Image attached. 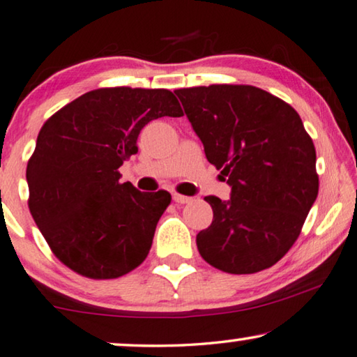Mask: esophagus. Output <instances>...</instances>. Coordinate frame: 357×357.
Here are the masks:
<instances>
[{
  "label": "esophagus",
  "mask_w": 357,
  "mask_h": 357,
  "mask_svg": "<svg viewBox=\"0 0 357 357\" xmlns=\"http://www.w3.org/2000/svg\"><path fill=\"white\" fill-rule=\"evenodd\" d=\"M172 198H174L175 203H178V204H187L191 201V198H188V196H183V195H178V193H174Z\"/></svg>",
  "instance_id": "obj_1"
}]
</instances>
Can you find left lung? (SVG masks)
<instances>
[{
    "mask_svg": "<svg viewBox=\"0 0 357 357\" xmlns=\"http://www.w3.org/2000/svg\"><path fill=\"white\" fill-rule=\"evenodd\" d=\"M206 158L231 187L206 196L213 224L196 235L201 257L227 273H255L287 255L319 193L316 148L288 102L251 85L174 91Z\"/></svg>",
    "mask_w": 357,
    "mask_h": 357,
    "instance_id": "1",
    "label": "left lung"
}]
</instances>
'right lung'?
Here are the masks:
<instances>
[{
	"label": "right lung",
	"instance_id": "add662e5",
	"mask_svg": "<svg viewBox=\"0 0 357 357\" xmlns=\"http://www.w3.org/2000/svg\"><path fill=\"white\" fill-rule=\"evenodd\" d=\"M183 116L164 89H100L43 123L27 164L29 209L54 256L89 278H117L146 259L170 204L159 190L121 183L119 167L138 153L142 128Z\"/></svg>",
	"mask_w": 357,
	"mask_h": 357
}]
</instances>
